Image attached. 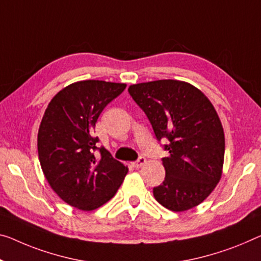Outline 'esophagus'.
I'll use <instances>...</instances> for the list:
<instances>
[{
	"instance_id": "obj_1",
	"label": "esophagus",
	"mask_w": 261,
	"mask_h": 261,
	"mask_svg": "<svg viewBox=\"0 0 261 261\" xmlns=\"http://www.w3.org/2000/svg\"><path fill=\"white\" fill-rule=\"evenodd\" d=\"M146 162H147V160H146V158H143V156H140V158L136 160L135 162H133V166L135 167V168H140V167H142L143 164H146Z\"/></svg>"
}]
</instances>
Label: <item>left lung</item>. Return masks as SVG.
Here are the masks:
<instances>
[{
	"mask_svg": "<svg viewBox=\"0 0 261 261\" xmlns=\"http://www.w3.org/2000/svg\"><path fill=\"white\" fill-rule=\"evenodd\" d=\"M128 92L156 139L169 140V155L162 159L166 178L153 189L155 199L175 212L197 206L222 177L225 138L215 107L197 87L179 80L135 84Z\"/></svg>",
	"mask_w": 261,
	"mask_h": 261,
	"instance_id": "1",
	"label": "left lung"
}]
</instances>
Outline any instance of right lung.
Wrapping results in <instances>:
<instances>
[{
  "instance_id": "1",
  "label": "right lung",
  "mask_w": 261,
  "mask_h": 261,
  "mask_svg": "<svg viewBox=\"0 0 261 261\" xmlns=\"http://www.w3.org/2000/svg\"><path fill=\"white\" fill-rule=\"evenodd\" d=\"M125 89L126 84L103 80L73 83L52 98L43 115L37 147L44 176L64 202L79 210L108 202L128 171L97 147L99 139L93 136L100 113Z\"/></svg>"
}]
</instances>
